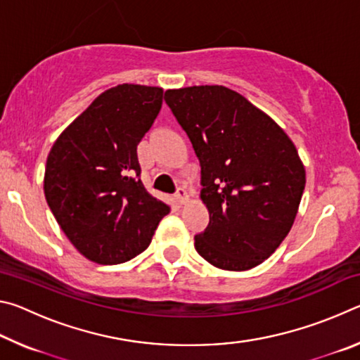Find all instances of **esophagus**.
<instances>
[{
  "instance_id": "esophagus-1",
  "label": "esophagus",
  "mask_w": 360,
  "mask_h": 360,
  "mask_svg": "<svg viewBox=\"0 0 360 360\" xmlns=\"http://www.w3.org/2000/svg\"><path fill=\"white\" fill-rule=\"evenodd\" d=\"M176 200H178V203H181V205L188 202V193L186 188H182V187L178 188V192H176Z\"/></svg>"
}]
</instances>
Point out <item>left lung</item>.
I'll return each mask as SVG.
<instances>
[{
    "label": "left lung",
    "instance_id": "obj_1",
    "mask_svg": "<svg viewBox=\"0 0 360 360\" xmlns=\"http://www.w3.org/2000/svg\"><path fill=\"white\" fill-rule=\"evenodd\" d=\"M202 165L210 211L195 249L221 270L245 271L276 251L295 221L307 173L292 139L270 115L224 85L165 92Z\"/></svg>",
    "mask_w": 360,
    "mask_h": 360
}]
</instances>
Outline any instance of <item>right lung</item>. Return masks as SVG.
<instances>
[{"mask_svg":"<svg viewBox=\"0 0 360 360\" xmlns=\"http://www.w3.org/2000/svg\"><path fill=\"white\" fill-rule=\"evenodd\" d=\"M162 103V87L115 85L96 96L49 152V208L71 245L95 264H122L143 252L169 212L144 188L136 154Z\"/></svg>","mask_w":360,"mask_h":360,"instance_id":"add662e5","label":"right lung"}]
</instances>
